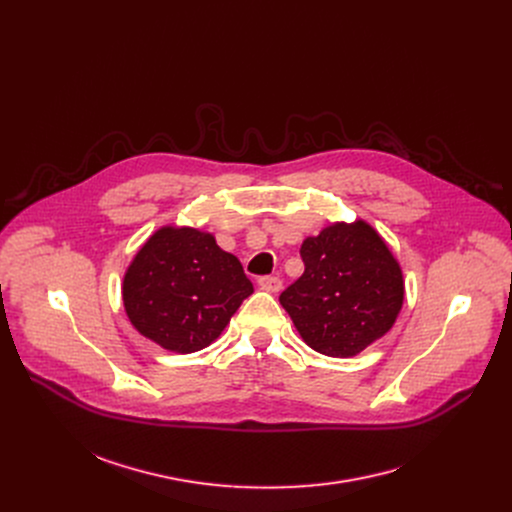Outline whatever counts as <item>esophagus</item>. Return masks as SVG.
<instances>
[{"mask_svg":"<svg viewBox=\"0 0 512 512\" xmlns=\"http://www.w3.org/2000/svg\"><path fill=\"white\" fill-rule=\"evenodd\" d=\"M259 287L265 289V291H271V294H275V291L281 289V279L279 277H273V275H263L257 279Z\"/></svg>","mask_w":512,"mask_h":512,"instance_id":"esophagus-1","label":"esophagus"}]
</instances>
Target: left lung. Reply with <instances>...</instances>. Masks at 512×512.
<instances>
[{"mask_svg":"<svg viewBox=\"0 0 512 512\" xmlns=\"http://www.w3.org/2000/svg\"><path fill=\"white\" fill-rule=\"evenodd\" d=\"M302 277L279 296L304 342L348 358L385 336L403 306V273L381 235L364 221L336 223L300 249Z\"/></svg>","mask_w":512,"mask_h":512,"instance_id":"1","label":"left lung"}]
</instances>
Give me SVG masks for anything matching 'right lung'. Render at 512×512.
<instances>
[{
    "label": "right lung",
    "instance_id": "add662e5",
    "mask_svg": "<svg viewBox=\"0 0 512 512\" xmlns=\"http://www.w3.org/2000/svg\"><path fill=\"white\" fill-rule=\"evenodd\" d=\"M253 283L241 261L210 233L162 227L133 257L123 277V306L139 334L190 354L214 342Z\"/></svg>",
    "mask_w": 512,
    "mask_h": 512
}]
</instances>
